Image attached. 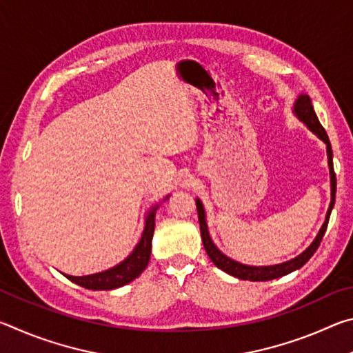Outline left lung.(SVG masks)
Returning <instances> with one entry per match:
<instances>
[{
    "label": "left lung",
    "mask_w": 353,
    "mask_h": 353,
    "mask_svg": "<svg viewBox=\"0 0 353 353\" xmlns=\"http://www.w3.org/2000/svg\"><path fill=\"white\" fill-rule=\"evenodd\" d=\"M292 112H294V115L301 119V121L305 124V126L312 130V132L318 137V139H321L327 145L328 170H330L332 199H330V205H328V210L325 214V221L319 229V234L316 235L313 243L310 244V246L303 250L301 255H297L296 259L288 260L285 263H279V265H272V266H249V265H243V263H238L235 260L229 259V256L224 255L216 246H214V243L210 238V234H208L204 205H202V202L199 199H196V208H198V218H199V225H201V236H202V243H204L207 255L210 256V260L219 268V270H223L224 272L230 274V276H234L236 279L250 280V282H266V280L279 279L282 276H286V274H290L292 271L301 270V268L305 265L310 259H312L316 250H318L322 238H324V234L327 230L328 219H330V213H332L333 205H334V196H336V174H334V170H333V152H332L330 140H328L325 129L321 126L319 119H318V117H316L312 99H310L308 94H299Z\"/></svg>",
    "instance_id": "left-lung-1"
}]
</instances>
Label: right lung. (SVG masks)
Wrapping results in <instances>:
<instances>
[{"mask_svg":"<svg viewBox=\"0 0 353 353\" xmlns=\"http://www.w3.org/2000/svg\"><path fill=\"white\" fill-rule=\"evenodd\" d=\"M168 199V196H166ZM157 205H154L151 210L148 212V216L145 221V229H143V234L140 241L137 243L132 252H130L126 259L121 263H118L117 266L110 268V270H105L103 272L90 274V276H68V274H63L65 277L76 285L83 286L87 290H115L119 286H124L132 282L140 274L146 270L149 259H151V246H152V235H154V227H155V212H157Z\"/></svg>","mask_w":353,"mask_h":353,"instance_id":"right-lung-1","label":"right lung"}]
</instances>
